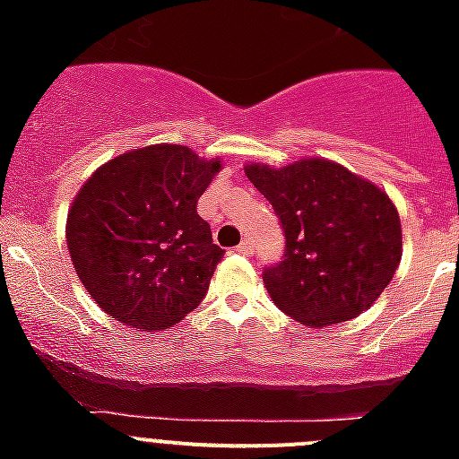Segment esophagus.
<instances>
[{
	"label": "esophagus",
	"mask_w": 459,
	"mask_h": 459,
	"mask_svg": "<svg viewBox=\"0 0 459 459\" xmlns=\"http://www.w3.org/2000/svg\"><path fill=\"white\" fill-rule=\"evenodd\" d=\"M234 250H237V253H241V255H250V253H253V246H250V241H241Z\"/></svg>",
	"instance_id": "esophagus-1"
}]
</instances>
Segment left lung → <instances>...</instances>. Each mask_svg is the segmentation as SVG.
Wrapping results in <instances>:
<instances>
[{"label":"left lung","instance_id":"left-lung-1","mask_svg":"<svg viewBox=\"0 0 459 459\" xmlns=\"http://www.w3.org/2000/svg\"><path fill=\"white\" fill-rule=\"evenodd\" d=\"M285 232L282 262L262 278L280 310L306 326L347 322L386 290L403 257L395 204L370 181L324 158L246 165Z\"/></svg>","mask_w":459,"mask_h":459}]
</instances>
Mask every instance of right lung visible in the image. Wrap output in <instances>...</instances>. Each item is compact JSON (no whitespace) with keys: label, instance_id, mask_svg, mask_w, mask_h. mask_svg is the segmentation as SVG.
<instances>
[{"label":"right lung","instance_id":"right-lung-1","mask_svg":"<svg viewBox=\"0 0 459 459\" xmlns=\"http://www.w3.org/2000/svg\"><path fill=\"white\" fill-rule=\"evenodd\" d=\"M221 168L181 144H152L108 160L80 188L68 253L109 317L160 331L200 306L225 250L197 200Z\"/></svg>","mask_w":459,"mask_h":459}]
</instances>
